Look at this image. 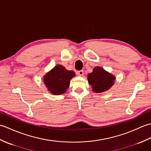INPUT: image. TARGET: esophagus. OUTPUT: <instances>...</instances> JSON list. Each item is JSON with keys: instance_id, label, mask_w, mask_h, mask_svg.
Returning a JSON list of instances; mask_svg holds the SVG:
<instances>
[{"instance_id": "34e87169", "label": "esophagus", "mask_w": 151, "mask_h": 151, "mask_svg": "<svg viewBox=\"0 0 151 151\" xmlns=\"http://www.w3.org/2000/svg\"><path fill=\"white\" fill-rule=\"evenodd\" d=\"M84 75V71H83L82 70H79V71H77V75L79 76H83Z\"/></svg>"}]
</instances>
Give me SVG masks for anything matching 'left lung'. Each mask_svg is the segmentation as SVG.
I'll return each instance as SVG.
<instances>
[{"mask_svg": "<svg viewBox=\"0 0 151 151\" xmlns=\"http://www.w3.org/2000/svg\"><path fill=\"white\" fill-rule=\"evenodd\" d=\"M115 76L101 67H95L88 75V81L95 93H102L110 89L115 83Z\"/></svg>", "mask_w": 151, "mask_h": 151, "instance_id": "left-lung-1", "label": "left lung"}]
</instances>
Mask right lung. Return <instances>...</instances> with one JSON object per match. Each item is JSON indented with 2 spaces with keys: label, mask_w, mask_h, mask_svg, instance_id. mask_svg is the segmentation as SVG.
Segmentation results:
<instances>
[{
  "label": "right lung",
  "mask_w": 151,
  "mask_h": 151,
  "mask_svg": "<svg viewBox=\"0 0 151 151\" xmlns=\"http://www.w3.org/2000/svg\"><path fill=\"white\" fill-rule=\"evenodd\" d=\"M75 76L73 70H67L62 65H57L43 76V82L50 93L63 94L69 87L71 78Z\"/></svg>",
  "instance_id": "obj_1"
}]
</instances>
